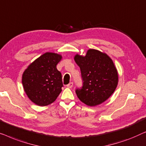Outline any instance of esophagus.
Wrapping results in <instances>:
<instances>
[{
	"label": "esophagus",
	"mask_w": 146,
	"mask_h": 146,
	"mask_svg": "<svg viewBox=\"0 0 146 146\" xmlns=\"http://www.w3.org/2000/svg\"><path fill=\"white\" fill-rule=\"evenodd\" d=\"M73 82H71V83H69L68 85H67V87H68V88H72V87H73Z\"/></svg>",
	"instance_id": "34e87169"
}]
</instances>
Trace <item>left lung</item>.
Segmentation results:
<instances>
[{"mask_svg":"<svg viewBox=\"0 0 146 146\" xmlns=\"http://www.w3.org/2000/svg\"><path fill=\"white\" fill-rule=\"evenodd\" d=\"M74 59L83 81L82 89L76 90L79 99L90 106L106 101L118 83V71L112 59L106 53L89 49L85 56L76 54Z\"/></svg>","mask_w":146,"mask_h":146,"instance_id":"1","label":"left lung"}]
</instances>
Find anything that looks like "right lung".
Segmentation results:
<instances>
[{
	"instance_id": "1",
	"label": "right lung",
	"mask_w": 146,
	"mask_h": 146,
	"mask_svg": "<svg viewBox=\"0 0 146 146\" xmlns=\"http://www.w3.org/2000/svg\"><path fill=\"white\" fill-rule=\"evenodd\" d=\"M62 55L46 52L28 65L22 74L24 91L32 102L40 106L53 103L62 91L61 73L57 65Z\"/></svg>"
}]
</instances>
